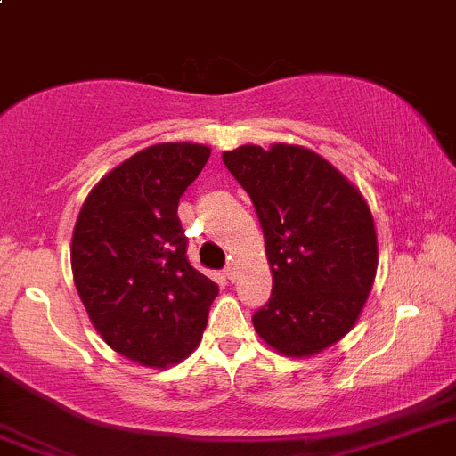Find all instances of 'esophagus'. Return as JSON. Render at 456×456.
<instances>
[{
	"instance_id": "34e87169",
	"label": "esophagus",
	"mask_w": 456,
	"mask_h": 456,
	"mask_svg": "<svg viewBox=\"0 0 456 456\" xmlns=\"http://www.w3.org/2000/svg\"><path fill=\"white\" fill-rule=\"evenodd\" d=\"M225 277H228L231 281H235L237 277H240V264H237L235 259H232V262H228V266H225Z\"/></svg>"
}]
</instances>
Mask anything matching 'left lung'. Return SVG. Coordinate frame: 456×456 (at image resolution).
I'll use <instances>...</instances> for the list:
<instances>
[{
    "mask_svg": "<svg viewBox=\"0 0 456 456\" xmlns=\"http://www.w3.org/2000/svg\"><path fill=\"white\" fill-rule=\"evenodd\" d=\"M221 159L253 201L273 273L255 331L293 358L327 349L351 331L374 284L379 241L370 206L306 147L241 145Z\"/></svg>",
    "mask_w": 456,
    "mask_h": 456,
    "instance_id": "left-lung-1",
    "label": "left lung"
}]
</instances>
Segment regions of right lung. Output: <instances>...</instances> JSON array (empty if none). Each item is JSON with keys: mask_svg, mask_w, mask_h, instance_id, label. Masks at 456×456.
Returning a JSON list of instances; mask_svg holds the SVG:
<instances>
[{"mask_svg": "<svg viewBox=\"0 0 456 456\" xmlns=\"http://www.w3.org/2000/svg\"><path fill=\"white\" fill-rule=\"evenodd\" d=\"M210 147L159 142L102 176L77 215L71 268L102 340L145 367L176 365L201 342L219 286L188 262L179 199Z\"/></svg>", "mask_w": 456, "mask_h": 456, "instance_id": "right-lung-1", "label": "right lung"}]
</instances>
